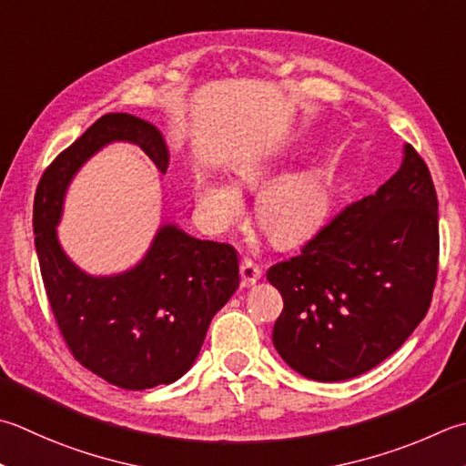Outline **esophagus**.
I'll return each mask as SVG.
<instances>
[{
    "label": "esophagus",
    "mask_w": 466,
    "mask_h": 466,
    "mask_svg": "<svg viewBox=\"0 0 466 466\" xmlns=\"http://www.w3.org/2000/svg\"><path fill=\"white\" fill-rule=\"evenodd\" d=\"M240 272H242V287H252L254 282H258V279L262 277V270H260L258 264H254L248 258L242 260Z\"/></svg>",
    "instance_id": "obj_1"
}]
</instances>
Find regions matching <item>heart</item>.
I'll use <instances>...</instances> for the list:
<instances>
[{
  "label": "heart",
  "mask_w": 466,
  "mask_h": 466,
  "mask_svg": "<svg viewBox=\"0 0 466 466\" xmlns=\"http://www.w3.org/2000/svg\"><path fill=\"white\" fill-rule=\"evenodd\" d=\"M267 159L244 161L236 167V179L244 187H257L268 177ZM198 212L214 228L232 226L244 214V199L238 187L222 179L198 176L194 184ZM329 204V187L321 171L297 169L282 173L262 189L258 198V222L264 234L279 246H290L315 230Z\"/></svg>",
  "instance_id": "1"
}]
</instances>
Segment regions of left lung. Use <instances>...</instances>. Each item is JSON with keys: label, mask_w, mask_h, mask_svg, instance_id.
I'll list each match as a JSON object with an SVG mask.
<instances>
[{"label": "left lung", "mask_w": 466, "mask_h": 466, "mask_svg": "<svg viewBox=\"0 0 466 466\" xmlns=\"http://www.w3.org/2000/svg\"><path fill=\"white\" fill-rule=\"evenodd\" d=\"M439 199L412 145L373 196L345 208L299 257L267 272L285 300L272 329L300 376L343 381L402 348L432 300Z\"/></svg>", "instance_id": "1"}]
</instances>
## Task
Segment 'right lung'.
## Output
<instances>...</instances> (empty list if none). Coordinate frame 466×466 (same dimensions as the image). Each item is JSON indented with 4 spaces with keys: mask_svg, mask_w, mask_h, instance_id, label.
Masks as SVG:
<instances>
[{
    "mask_svg": "<svg viewBox=\"0 0 466 466\" xmlns=\"http://www.w3.org/2000/svg\"><path fill=\"white\" fill-rule=\"evenodd\" d=\"M115 141L137 145L167 171L169 149L157 127L127 113L100 116L44 171L34 198L35 252L72 355L108 384L147 390L194 366L209 321L240 285L238 254L161 224L129 270L96 277L76 267L58 240L64 198L80 167Z\"/></svg>",
    "mask_w": 466,
    "mask_h": 466,
    "instance_id": "obj_1",
    "label": "right lung"
}]
</instances>
